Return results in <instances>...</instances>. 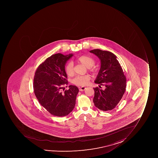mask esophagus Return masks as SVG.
<instances>
[{
	"instance_id": "obj_1",
	"label": "esophagus",
	"mask_w": 158,
	"mask_h": 158,
	"mask_svg": "<svg viewBox=\"0 0 158 158\" xmlns=\"http://www.w3.org/2000/svg\"><path fill=\"white\" fill-rule=\"evenodd\" d=\"M85 89H86V87L85 86H82V87L79 88V91H85Z\"/></svg>"
}]
</instances>
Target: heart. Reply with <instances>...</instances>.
Returning a JSON list of instances; mask_svg holds the SVG:
<instances>
[{
	"mask_svg": "<svg viewBox=\"0 0 158 158\" xmlns=\"http://www.w3.org/2000/svg\"><path fill=\"white\" fill-rule=\"evenodd\" d=\"M78 60L82 64H84L86 67L89 68L91 72H96V69L93 67V66L95 63V61L92 58L87 56H82L78 58ZM65 70L66 73L68 76H71L73 75L74 69H73V62H70L66 64L65 68ZM90 79H91V77L89 75L77 76L73 78V84L77 85L85 86L89 83Z\"/></svg>",
	"mask_w": 158,
	"mask_h": 158,
	"instance_id": "obj_1",
	"label": "heart"
}]
</instances>
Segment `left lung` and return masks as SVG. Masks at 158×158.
<instances>
[{"label":"left lung","instance_id":"left-lung-1","mask_svg":"<svg viewBox=\"0 0 158 158\" xmlns=\"http://www.w3.org/2000/svg\"><path fill=\"white\" fill-rule=\"evenodd\" d=\"M89 52L96 55L101 61V67L95 83L106 87L105 89L94 88L93 102L100 110L110 111L115 108L122 99L126 90V78L114 53L98 49Z\"/></svg>","mask_w":158,"mask_h":158}]
</instances>
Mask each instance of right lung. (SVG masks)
<instances>
[{"mask_svg":"<svg viewBox=\"0 0 158 158\" xmlns=\"http://www.w3.org/2000/svg\"><path fill=\"white\" fill-rule=\"evenodd\" d=\"M72 56L59 53L52 55L38 66L33 79V90L39 103L58 117L67 115L73 110L79 92L78 88L72 85L61 92L62 86L68 85L65 65Z\"/></svg>","mask_w":158,"mask_h":158,"instance_id":"add662e5","label":"right lung"}]
</instances>
